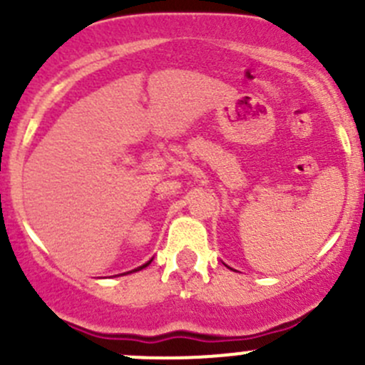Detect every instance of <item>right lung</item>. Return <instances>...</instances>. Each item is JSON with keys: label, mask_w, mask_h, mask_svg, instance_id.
<instances>
[{"label": "right lung", "mask_w": 365, "mask_h": 365, "mask_svg": "<svg viewBox=\"0 0 365 365\" xmlns=\"http://www.w3.org/2000/svg\"><path fill=\"white\" fill-rule=\"evenodd\" d=\"M146 267H148V263L143 264V267H139V268H135V270H132V272H139V270H143V268H146ZM127 274H128V272H127ZM121 275H125V274H121Z\"/></svg>", "instance_id": "1"}]
</instances>
